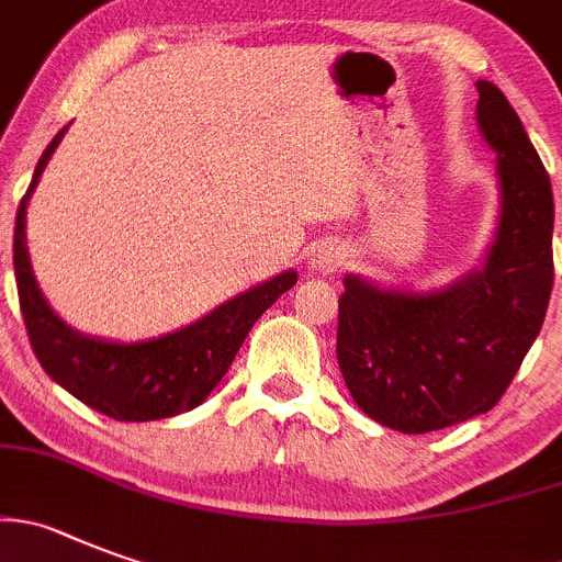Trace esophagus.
I'll return each mask as SVG.
<instances>
[{"label":"esophagus","instance_id":"1","mask_svg":"<svg viewBox=\"0 0 562 562\" xmlns=\"http://www.w3.org/2000/svg\"><path fill=\"white\" fill-rule=\"evenodd\" d=\"M345 259H348V250L337 241H323L317 245V250L312 254V267L323 272H337L339 267H345Z\"/></svg>","mask_w":562,"mask_h":562}]
</instances>
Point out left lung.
I'll list each match as a JSON object with an SVG mask.
<instances>
[{
    "instance_id": "left-lung-1",
    "label": "left lung",
    "mask_w": 562,
    "mask_h": 562,
    "mask_svg": "<svg viewBox=\"0 0 562 562\" xmlns=\"http://www.w3.org/2000/svg\"><path fill=\"white\" fill-rule=\"evenodd\" d=\"M476 91V120L496 150L502 187L485 267L426 295L348 276L339 295L345 384L368 418L406 435L493 409L532 348L552 295V180L507 97L487 80Z\"/></svg>"
}]
</instances>
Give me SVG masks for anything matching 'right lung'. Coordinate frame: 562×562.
Listing matches in <instances>:
<instances>
[{"label":"right lung","instance_id":"right-lung-1","mask_svg":"<svg viewBox=\"0 0 562 562\" xmlns=\"http://www.w3.org/2000/svg\"><path fill=\"white\" fill-rule=\"evenodd\" d=\"M64 133L66 127L41 156L33 183L15 214V286H19V306L33 353L53 382L113 420L142 424V420L172 418L180 412L194 409L228 373L254 323L286 290L295 286V270L281 272L265 284L241 292L234 301L214 308L211 315L167 337L147 339V342H108L75 331L46 306L35 284L27 241H24L27 200Z\"/></svg>","mask_w":562,"mask_h":562}]
</instances>
